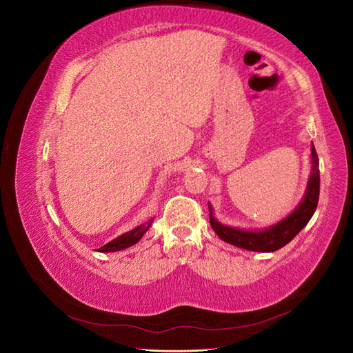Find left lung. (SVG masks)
<instances>
[{
	"mask_svg": "<svg viewBox=\"0 0 353 353\" xmlns=\"http://www.w3.org/2000/svg\"><path fill=\"white\" fill-rule=\"evenodd\" d=\"M311 175H309L307 179L303 199L290 215H287L284 219L262 230H244L223 225V223H221L215 218V215H213V209L209 205L210 225L213 231L218 234V237L221 240L250 252H275L284 248L287 243H290L297 236V232H301L303 230L309 219L312 218L318 205L319 162L314 143L311 145Z\"/></svg>",
	"mask_w": 353,
	"mask_h": 353,
	"instance_id": "1",
	"label": "left lung"
}]
</instances>
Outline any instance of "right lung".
<instances>
[{"instance_id":"add662e5","label":"right lung","mask_w":353,"mask_h":353,"mask_svg":"<svg viewBox=\"0 0 353 353\" xmlns=\"http://www.w3.org/2000/svg\"><path fill=\"white\" fill-rule=\"evenodd\" d=\"M152 223H153V219H150L147 223H140V225L135 227L134 230L123 232L122 236L116 237L114 240L109 241L108 244H104L103 248L99 249V252L109 253V252H119V250L131 248V245H134L135 243H138L143 239V236L148 231V228H150Z\"/></svg>"}]
</instances>
